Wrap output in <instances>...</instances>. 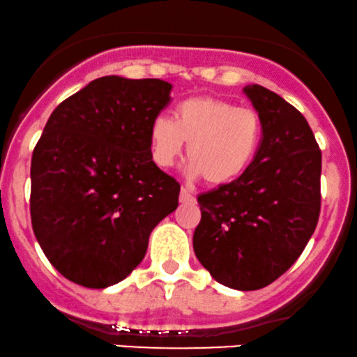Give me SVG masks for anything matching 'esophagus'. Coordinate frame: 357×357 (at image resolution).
Returning a JSON list of instances; mask_svg holds the SVG:
<instances>
[{
	"instance_id": "34e87169",
	"label": "esophagus",
	"mask_w": 357,
	"mask_h": 357,
	"mask_svg": "<svg viewBox=\"0 0 357 357\" xmlns=\"http://www.w3.org/2000/svg\"><path fill=\"white\" fill-rule=\"evenodd\" d=\"M193 200H195V197H193L185 187H182V190H180V202H182V204H190Z\"/></svg>"
}]
</instances>
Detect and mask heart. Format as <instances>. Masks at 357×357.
<instances>
[{
    "label": "heart",
    "instance_id": "obj_1",
    "mask_svg": "<svg viewBox=\"0 0 357 357\" xmlns=\"http://www.w3.org/2000/svg\"><path fill=\"white\" fill-rule=\"evenodd\" d=\"M151 153L158 167H170L188 144L190 174L205 183L222 187L238 180L253 164L263 137L255 109L231 100L195 96L182 100L174 121L155 117L151 124Z\"/></svg>",
    "mask_w": 357,
    "mask_h": 357
}]
</instances>
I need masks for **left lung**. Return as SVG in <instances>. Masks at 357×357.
Instances as JSON below:
<instances>
[{"label":"left lung","instance_id":"left-lung-1","mask_svg":"<svg viewBox=\"0 0 357 357\" xmlns=\"http://www.w3.org/2000/svg\"><path fill=\"white\" fill-rule=\"evenodd\" d=\"M245 92L261 117V144L238 180L199 195L193 250L220 284L252 291L278 280L314 233L321 149L296 107L263 86Z\"/></svg>","mask_w":357,"mask_h":357}]
</instances>
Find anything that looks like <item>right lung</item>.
Returning <instances> with one entry per match:
<instances>
[{"label": "right lung", "mask_w": 357, "mask_h": 357, "mask_svg": "<svg viewBox=\"0 0 357 357\" xmlns=\"http://www.w3.org/2000/svg\"><path fill=\"white\" fill-rule=\"evenodd\" d=\"M160 79L99 77L47 119L31 158V223L64 278L107 288L142 261L180 183L152 160L151 124L170 102Z\"/></svg>", "instance_id": "1"}]
</instances>
